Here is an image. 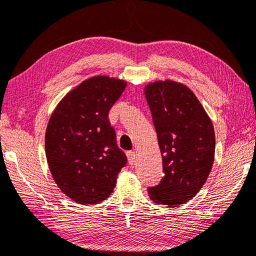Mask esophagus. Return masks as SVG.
Returning a JSON list of instances; mask_svg holds the SVG:
<instances>
[{
    "instance_id": "1",
    "label": "esophagus",
    "mask_w": 256,
    "mask_h": 256,
    "mask_svg": "<svg viewBox=\"0 0 256 256\" xmlns=\"http://www.w3.org/2000/svg\"><path fill=\"white\" fill-rule=\"evenodd\" d=\"M126 156H128V164L133 165L135 163V152L134 151L126 152Z\"/></svg>"
}]
</instances>
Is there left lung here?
<instances>
[{"label": "left lung", "instance_id": "obj_1", "mask_svg": "<svg viewBox=\"0 0 256 256\" xmlns=\"http://www.w3.org/2000/svg\"><path fill=\"white\" fill-rule=\"evenodd\" d=\"M151 110L163 160L164 176L148 188L154 203L176 208L192 200L206 182L214 162L211 118L186 85L165 80L148 83Z\"/></svg>", "mask_w": 256, "mask_h": 256}]
</instances>
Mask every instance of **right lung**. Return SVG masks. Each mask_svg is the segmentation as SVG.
<instances>
[{"label":"right lung","mask_w":256,"mask_h":256,"mask_svg":"<svg viewBox=\"0 0 256 256\" xmlns=\"http://www.w3.org/2000/svg\"><path fill=\"white\" fill-rule=\"evenodd\" d=\"M126 81L106 75L85 80L55 108L45 132V154L61 191L80 204L106 200L126 156L116 143L108 112Z\"/></svg>","instance_id":"right-lung-1"}]
</instances>
